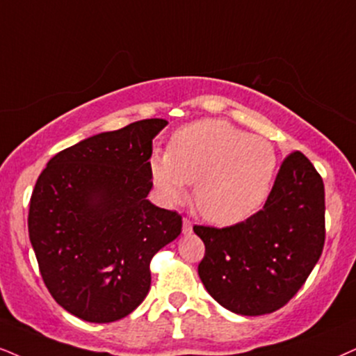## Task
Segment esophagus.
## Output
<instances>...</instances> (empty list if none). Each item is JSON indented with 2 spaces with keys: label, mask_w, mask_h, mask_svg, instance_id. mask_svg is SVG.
<instances>
[{
  "label": "esophagus",
  "mask_w": 356,
  "mask_h": 356,
  "mask_svg": "<svg viewBox=\"0 0 356 356\" xmlns=\"http://www.w3.org/2000/svg\"><path fill=\"white\" fill-rule=\"evenodd\" d=\"M182 233H184V235H191V233H192V222H191V220L184 218V222H182Z\"/></svg>",
  "instance_id": "obj_1"
}]
</instances>
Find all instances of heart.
<instances>
[{
    "label": "heart",
    "instance_id": "1",
    "mask_svg": "<svg viewBox=\"0 0 356 356\" xmlns=\"http://www.w3.org/2000/svg\"><path fill=\"white\" fill-rule=\"evenodd\" d=\"M149 169L165 202H179L195 182L200 213L211 223L232 225L251 217L266 200L276 152L266 139L227 121L202 120L179 129L169 151L152 152Z\"/></svg>",
    "mask_w": 356,
    "mask_h": 356
}]
</instances>
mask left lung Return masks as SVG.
Returning a JSON list of instances; mask_svg holds the SVG:
<instances>
[{"label": "left lung", "mask_w": 356, "mask_h": 356, "mask_svg": "<svg viewBox=\"0 0 356 356\" xmlns=\"http://www.w3.org/2000/svg\"><path fill=\"white\" fill-rule=\"evenodd\" d=\"M205 245L199 276L220 305L240 316H263L294 298L325 241V191L300 151L281 164L258 213L227 228L193 227Z\"/></svg>", "instance_id": "obj_1"}]
</instances>
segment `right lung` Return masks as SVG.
<instances>
[{"label":"right lung","mask_w":356,"mask_h":356,"mask_svg":"<svg viewBox=\"0 0 356 356\" xmlns=\"http://www.w3.org/2000/svg\"><path fill=\"white\" fill-rule=\"evenodd\" d=\"M165 124L141 120L83 139L35 182L28 228L40 276L85 322L131 314L149 292L152 256L181 235V215L147 200L152 139Z\"/></svg>","instance_id":"add662e5"}]
</instances>
